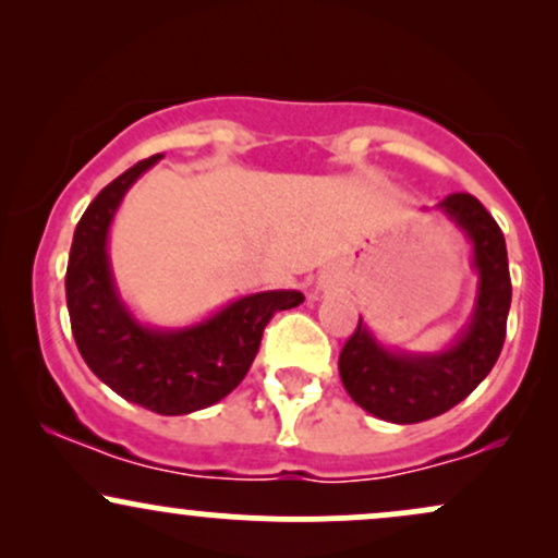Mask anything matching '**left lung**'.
Returning <instances> with one entry per match:
<instances>
[{"label": "left lung", "mask_w": 558, "mask_h": 558, "mask_svg": "<svg viewBox=\"0 0 558 558\" xmlns=\"http://www.w3.org/2000/svg\"><path fill=\"white\" fill-rule=\"evenodd\" d=\"M438 209L472 243L477 296L470 323L444 351L412 354L383 345L360 317L338 356V373L351 399L373 417L396 425L438 417L464 401L493 369L506 338L511 278L501 228L470 194L446 196Z\"/></svg>", "instance_id": "left-lung-1"}]
</instances>
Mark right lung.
Here are the masks:
<instances>
[{"mask_svg":"<svg viewBox=\"0 0 558 558\" xmlns=\"http://www.w3.org/2000/svg\"><path fill=\"white\" fill-rule=\"evenodd\" d=\"M162 155L133 165L88 204L70 246L65 296L83 362L125 401L175 417L207 409L246 377L275 312L304 301L299 291L248 293L185 328L138 323L114 286L107 239L120 202Z\"/></svg>","mask_w":558,"mask_h":558,"instance_id":"1","label":"right lung"}]
</instances>
